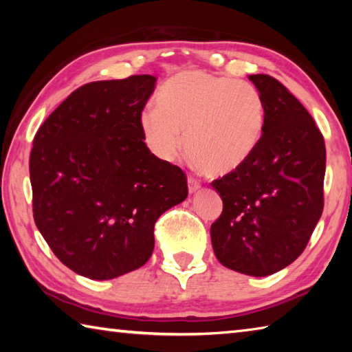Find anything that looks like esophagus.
I'll return each mask as SVG.
<instances>
[{
  "mask_svg": "<svg viewBox=\"0 0 352 352\" xmlns=\"http://www.w3.org/2000/svg\"><path fill=\"white\" fill-rule=\"evenodd\" d=\"M188 189H189V194L197 192V190L200 189V182L197 180V178L188 177Z\"/></svg>",
  "mask_w": 352,
  "mask_h": 352,
  "instance_id": "1",
  "label": "esophagus"
}]
</instances>
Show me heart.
Instances as JSON below:
<instances>
[{"label": "heart", "mask_w": 352, "mask_h": 352, "mask_svg": "<svg viewBox=\"0 0 352 352\" xmlns=\"http://www.w3.org/2000/svg\"><path fill=\"white\" fill-rule=\"evenodd\" d=\"M265 107L248 82L205 71H184L166 83L157 109L141 116L146 146L162 162L182 153L208 175H226L239 168L259 146Z\"/></svg>", "instance_id": "b5f03b06"}]
</instances>
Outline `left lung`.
<instances>
[{"label": "left lung", "mask_w": 352, "mask_h": 352, "mask_svg": "<svg viewBox=\"0 0 352 352\" xmlns=\"http://www.w3.org/2000/svg\"><path fill=\"white\" fill-rule=\"evenodd\" d=\"M248 79L264 100V133L245 163L211 183L223 201L211 242L222 265L267 276L305 252L318 223L326 147L312 116L281 82L267 74Z\"/></svg>", "instance_id": "obj_1"}]
</instances>
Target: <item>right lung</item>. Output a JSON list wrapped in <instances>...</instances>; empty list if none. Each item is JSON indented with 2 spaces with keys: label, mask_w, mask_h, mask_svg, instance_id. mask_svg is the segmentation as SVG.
I'll return each mask as SVG.
<instances>
[{
  "label": "right lung",
  "mask_w": 352,
  "mask_h": 352,
  "mask_svg": "<svg viewBox=\"0 0 352 352\" xmlns=\"http://www.w3.org/2000/svg\"><path fill=\"white\" fill-rule=\"evenodd\" d=\"M157 77L77 88L41 124L29 158L34 220L65 265L113 279L152 256L153 226L188 197L184 172L148 151L141 113Z\"/></svg>",
  "instance_id": "1"
}]
</instances>
